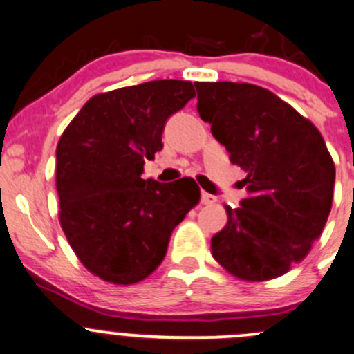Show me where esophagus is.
Masks as SVG:
<instances>
[{
  "label": "esophagus",
  "instance_id": "1",
  "mask_svg": "<svg viewBox=\"0 0 354 354\" xmlns=\"http://www.w3.org/2000/svg\"><path fill=\"white\" fill-rule=\"evenodd\" d=\"M201 203L203 204H214L216 203V197L214 196H211V194H207V192H203L201 194Z\"/></svg>",
  "mask_w": 354,
  "mask_h": 354
}]
</instances>
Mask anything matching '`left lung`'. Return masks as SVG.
Segmentation results:
<instances>
[{
	"instance_id": "left-lung-1",
	"label": "left lung",
	"mask_w": 354,
	"mask_h": 354,
	"mask_svg": "<svg viewBox=\"0 0 354 354\" xmlns=\"http://www.w3.org/2000/svg\"><path fill=\"white\" fill-rule=\"evenodd\" d=\"M197 111L248 176L246 199L226 207L211 239L214 260L236 279L265 282L310 252L333 206L334 162L307 118L268 89L246 82H196Z\"/></svg>"
}]
</instances>
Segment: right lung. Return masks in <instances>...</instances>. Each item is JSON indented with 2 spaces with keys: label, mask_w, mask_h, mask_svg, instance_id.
<instances>
[{
  "label": "right lung",
  "mask_w": 354,
  "mask_h": 354,
  "mask_svg": "<svg viewBox=\"0 0 354 354\" xmlns=\"http://www.w3.org/2000/svg\"><path fill=\"white\" fill-rule=\"evenodd\" d=\"M196 91L162 79L101 93L74 116L57 143L59 219L71 248L93 275L131 285L157 270L174 227L201 199L191 177L142 178L162 150L165 121Z\"/></svg>",
  "instance_id": "obj_1"
}]
</instances>
